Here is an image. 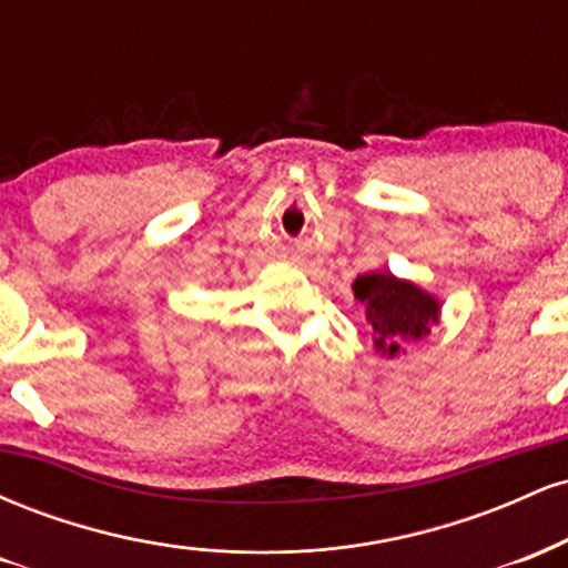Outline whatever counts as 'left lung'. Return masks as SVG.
Listing matches in <instances>:
<instances>
[{"mask_svg": "<svg viewBox=\"0 0 568 568\" xmlns=\"http://www.w3.org/2000/svg\"><path fill=\"white\" fill-rule=\"evenodd\" d=\"M355 296L366 304L374 325V344L384 355H395L400 338H422L438 321V302L414 283L397 280L389 272H368L352 283Z\"/></svg>", "mask_w": 568, "mask_h": 568, "instance_id": "left-lung-1", "label": "left lung"}]
</instances>
